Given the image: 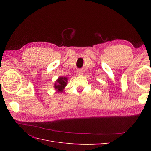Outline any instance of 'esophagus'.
Returning <instances> with one entry per match:
<instances>
[{
  "mask_svg": "<svg viewBox=\"0 0 151 151\" xmlns=\"http://www.w3.org/2000/svg\"><path fill=\"white\" fill-rule=\"evenodd\" d=\"M77 74H78L79 76H82L83 74V72L82 70H79L78 72H77Z\"/></svg>",
  "mask_w": 151,
  "mask_h": 151,
  "instance_id": "obj_1",
  "label": "esophagus"
}]
</instances>
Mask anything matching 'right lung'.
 I'll return each instance as SVG.
<instances>
[{
    "label": "right lung",
    "mask_w": 151,
    "mask_h": 151,
    "mask_svg": "<svg viewBox=\"0 0 151 151\" xmlns=\"http://www.w3.org/2000/svg\"><path fill=\"white\" fill-rule=\"evenodd\" d=\"M68 78L67 77H59L58 78L55 82L54 84V88L57 92L62 93L63 92V89H65V86L67 84Z\"/></svg>",
    "instance_id": "add662e5"
}]
</instances>
